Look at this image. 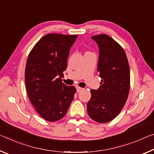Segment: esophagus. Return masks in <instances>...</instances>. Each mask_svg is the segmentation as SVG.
Segmentation results:
<instances>
[{
  "label": "esophagus",
  "instance_id": "obj_1",
  "mask_svg": "<svg viewBox=\"0 0 154 154\" xmlns=\"http://www.w3.org/2000/svg\"><path fill=\"white\" fill-rule=\"evenodd\" d=\"M83 90V89L82 88H80V87H79V86L77 87V92H82V91Z\"/></svg>",
  "mask_w": 154,
  "mask_h": 154
}]
</instances>
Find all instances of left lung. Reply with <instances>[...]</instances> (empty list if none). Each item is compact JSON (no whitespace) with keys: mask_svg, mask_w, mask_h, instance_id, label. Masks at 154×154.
Here are the masks:
<instances>
[{"mask_svg":"<svg viewBox=\"0 0 154 154\" xmlns=\"http://www.w3.org/2000/svg\"><path fill=\"white\" fill-rule=\"evenodd\" d=\"M99 48L97 70L101 79L100 88L91 90L87 104L90 118L106 123L120 113L130 90V67L124 49L109 35L92 36Z\"/></svg>","mask_w":154,"mask_h":154,"instance_id":"left-lung-1","label":"left lung"}]
</instances>
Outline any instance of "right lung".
Returning a JSON list of instances; mask_svg holds the SVG:
<instances>
[{"mask_svg": "<svg viewBox=\"0 0 154 154\" xmlns=\"http://www.w3.org/2000/svg\"><path fill=\"white\" fill-rule=\"evenodd\" d=\"M77 35L48 34L35 44L28 55L25 69L27 94L36 112L49 122L66 115L76 92L61 78L66 69L70 49Z\"/></svg>", "mask_w": 154, "mask_h": 154, "instance_id": "right-lung-1", "label": "right lung"}]
</instances>
